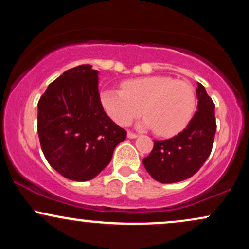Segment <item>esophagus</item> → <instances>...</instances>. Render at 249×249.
Listing matches in <instances>:
<instances>
[{"instance_id": "1", "label": "esophagus", "mask_w": 249, "mask_h": 249, "mask_svg": "<svg viewBox=\"0 0 249 249\" xmlns=\"http://www.w3.org/2000/svg\"><path fill=\"white\" fill-rule=\"evenodd\" d=\"M137 134L136 133H133V132H127V138H130V139H134V138H137Z\"/></svg>"}]
</instances>
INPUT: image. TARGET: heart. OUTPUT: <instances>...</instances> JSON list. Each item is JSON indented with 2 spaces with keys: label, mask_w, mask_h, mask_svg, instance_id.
<instances>
[{
  "label": "heart",
  "mask_w": 249,
  "mask_h": 249,
  "mask_svg": "<svg viewBox=\"0 0 249 249\" xmlns=\"http://www.w3.org/2000/svg\"><path fill=\"white\" fill-rule=\"evenodd\" d=\"M123 90L105 89L101 103L105 112L118 125L125 126L142 112V128L171 137L179 133L192 119L196 98L194 89L185 81L166 76H146L122 83Z\"/></svg>",
  "instance_id": "1"
}]
</instances>
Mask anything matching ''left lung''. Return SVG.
<instances>
[{
	"label": "left lung",
	"instance_id": "1",
	"mask_svg": "<svg viewBox=\"0 0 249 249\" xmlns=\"http://www.w3.org/2000/svg\"><path fill=\"white\" fill-rule=\"evenodd\" d=\"M198 107L181 132L165 141H154L153 150L142 165L161 184H173L191 178L199 171L212 151L216 124L214 103L200 83L196 84Z\"/></svg>",
	"mask_w": 249,
	"mask_h": 249
}]
</instances>
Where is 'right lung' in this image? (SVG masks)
I'll return each mask as SVG.
<instances>
[{"mask_svg": "<svg viewBox=\"0 0 249 249\" xmlns=\"http://www.w3.org/2000/svg\"><path fill=\"white\" fill-rule=\"evenodd\" d=\"M92 65L63 72L39 98L37 131L45 159L65 178L88 181L107 166L126 138L105 113Z\"/></svg>", "mask_w": 249, "mask_h": 249, "instance_id": "right-lung-1", "label": "right lung"}]
</instances>
